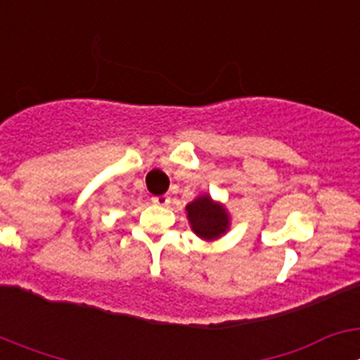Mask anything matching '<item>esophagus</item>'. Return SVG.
Wrapping results in <instances>:
<instances>
[{
    "label": "esophagus",
    "instance_id": "esophagus-1",
    "mask_svg": "<svg viewBox=\"0 0 360 360\" xmlns=\"http://www.w3.org/2000/svg\"><path fill=\"white\" fill-rule=\"evenodd\" d=\"M169 202H171V198L167 195L155 196V198H153V203H155V205H160V207H165V205H169Z\"/></svg>",
    "mask_w": 360,
    "mask_h": 360
}]
</instances>
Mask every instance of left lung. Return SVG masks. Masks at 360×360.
<instances>
[{
	"label": "left lung",
	"instance_id": "8db88e82",
	"mask_svg": "<svg viewBox=\"0 0 360 360\" xmlns=\"http://www.w3.org/2000/svg\"><path fill=\"white\" fill-rule=\"evenodd\" d=\"M191 231L203 241H214L231 229V214L221 202L203 193L186 205Z\"/></svg>",
	"mask_w": 360,
	"mask_h": 360
}]
</instances>
